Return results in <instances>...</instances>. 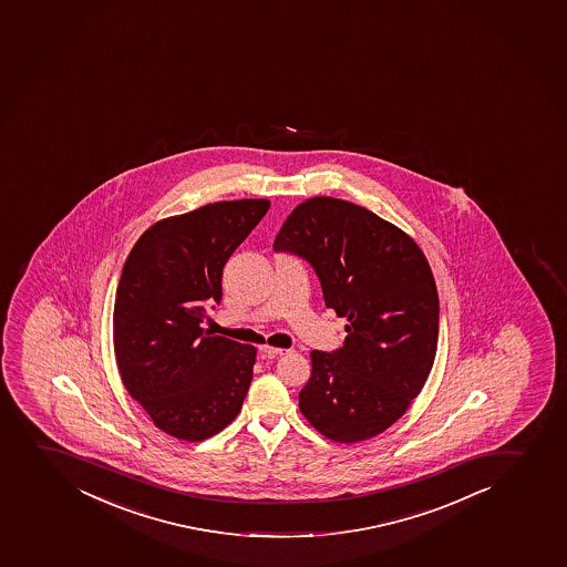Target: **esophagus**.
<instances>
[{
	"label": "esophagus",
	"instance_id": "obj_1",
	"mask_svg": "<svg viewBox=\"0 0 567 567\" xmlns=\"http://www.w3.org/2000/svg\"><path fill=\"white\" fill-rule=\"evenodd\" d=\"M260 350L269 357L285 355V353H288V350H285V348H274V346H262Z\"/></svg>",
	"mask_w": 567,
	"mask_h": 567
}]
</instances>
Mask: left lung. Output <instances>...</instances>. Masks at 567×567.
Returning <instances> with one entry per match:
<instances>
[{
	"instance_id": "8db88e82",
	"label": "left lung",
	"mask_w": 567,
	"mask_h": 567,
	"mask_svg": "<svg viewBox=\"0 0 567 567\" xmlns=\"http://www.w3.org/2000/svg\"><path fill=\"white\" fill-rule=\"evenodd\" d=\"M274 247L310 262L328 309L348 320L340 350L310 351L301 413L337 443L380 435L405 415L435 361L439 296L424 252L402 228L334 197L296 206Z\"/></svg>"
}]
</instances>
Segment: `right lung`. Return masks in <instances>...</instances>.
Masks as SVG:
<instances>
[{"instance_id":"obj_1","label":"right lung","mask_w":567,"mask_h":567,"mask_svg":"<svg viewBox=\"0 0 567 567\" xmlns=\"http://www.w3.org/2000/svg\"><path fill=\"white\" fill-rule=\"evenodd\" d=\"M269 200H221L165 217L141 234L118 280L113 348L118 374L154 426L199 443L238 416L257 348L203 328L221 301L223 268Z\"/></svg>"}]
</instances>
